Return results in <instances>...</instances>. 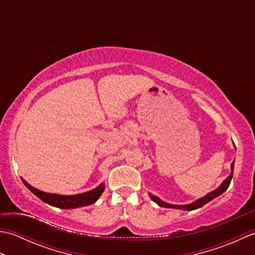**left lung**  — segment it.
Instances as JSON below:
<instances>
[{
	"label": "left lung",
	"instance_id": "1",
	"mask_svg": "<svg viewBox=\"0 0 255 255\" xmlns=\"http://www.w3.org/2000/svg\"><path fill=\"white\" fill-rule=\"evenodd\" d=\"M235 145V143H234ZM231 172H230V175L226 178V180L220 184V185L215 189V191L208 193L207 195H205L204 197L202 198H198L197 200H195V202L191 203V204H186V205H174V204H170V203H165L163 200L160 199L158 196H155V195H152L151 193H149V197L153 200L154 203L158 204L160 207H164V208H174V209H181V210H187V211H191V210H195V209H198L200 207H203L205 204L209 203L210 200H213L214 198L220 196L221 194L225 193L227 189H228L229 185H230V182L232 180V175H234V167H235V160L234 162L231 163Z\"/></svg>",
	"mask_w": 255,
	"mask_h": 255
}]
</instances>
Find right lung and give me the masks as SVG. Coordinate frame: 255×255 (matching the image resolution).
<instances>
[{
	"label": "right lung",
	"instance_id": "1",
	"mask_svg": "<svg viewBox=\"0 0 255 255\" xmlns=\"http://www.w3.org/2000/svg\"><path fill=\"white\" fill-rule=\"evenodd\" d=\"M21 181L25 184V186L29 189V191L35 194L38 198H40L42 202L46 204L53 206V207L62 208V209H72V208H79L84 207V206L94 204L97 199L101 197L105 189V183H101L99 186L91 189L89 192H84L81 194L75 195H59V194H52L42 192L40 189H37L36 187L31 186L30 184L27 183L24 178Z\"/></svg>",
	"mask_w": 255,
	"mask_h": 255
}]
</instances>
